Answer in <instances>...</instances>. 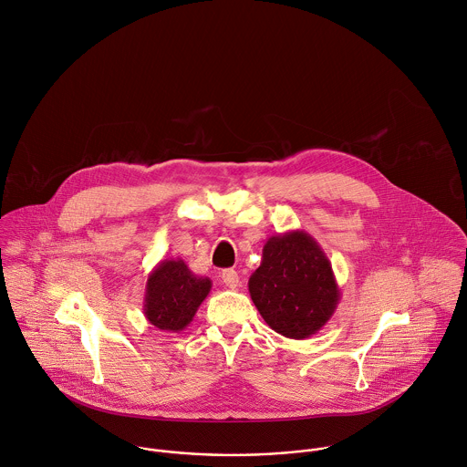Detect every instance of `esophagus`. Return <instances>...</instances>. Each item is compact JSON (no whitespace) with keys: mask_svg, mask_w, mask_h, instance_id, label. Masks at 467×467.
<instances>
[{"mask_svg":"<svg viewBox=\"0 0 467 467\" xmlns=\"http://www.w3.org/2000/svg\"><path fill=\"white\" fill-rule=\"evenodd\" d=\"M221 279H223V283H224L228 288H232V290H235V288L239 286V283H241L239 274H237L235 270H224V272L221 274Z\"/></svg>","mask_w":467,"mask_h":467,"instance_id":"obj_1","label":"esophagus"}]
</instances>
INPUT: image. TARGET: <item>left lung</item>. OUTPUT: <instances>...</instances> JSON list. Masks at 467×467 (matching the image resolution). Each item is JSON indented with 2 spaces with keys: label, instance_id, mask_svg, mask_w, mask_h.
<instances>
[{
  "label": "left lung",
  "instance_id": "obj_1",
  "mask_svg": "<svg viewBox=\"0 0 467 467\" xmlns=\"http://www.w3.org/2000/svg\"><path fill=\"white\" fill-rule=\"evenodd\" d=\"M265 322L288 338H308L333 317L340 290L331 263L305 230L272 235L248 281Z\"/></svg>",
  "mask_w": 467,
  "mask_h": 467
}]
</instances>
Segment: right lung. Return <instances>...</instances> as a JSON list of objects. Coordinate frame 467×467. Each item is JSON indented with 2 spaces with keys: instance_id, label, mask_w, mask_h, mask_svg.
<instances>
[{
  "instance_id": "obj_1",
  "label": "right lung",
  "mask_w": 467,
  "mask_h": 467,
  "mask_svg": "<svg viewBox=\"0 0 467 467\" xmlns=\"http://www.w3.org/2000/svg\"><path fill=\"white\" fill-rule=\"evenodd\" d=\"M212 281L190 272L182 259H162L149 274L143 310L161 331L179 333L208 297Z\"/></svg>"
}]
</instances>
